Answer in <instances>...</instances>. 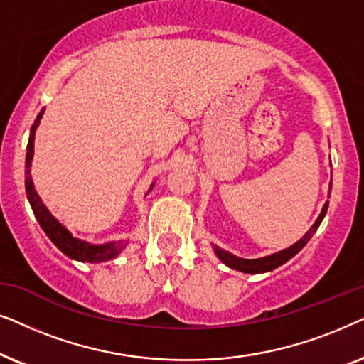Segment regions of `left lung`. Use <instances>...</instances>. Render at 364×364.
Instances as JSON below:
<instances>
[{"label": "left lung", "instance_id": "obj_1", "mask_svg": "<svg viewBox=\"0 0 364 364\" xmlns=\"http://www.w3.org/2000/svg\"><path fill=\"white\" fill-rule=\"evenodd\" d=\"M329 188H331V186H329ZM328 205H329V201L324 203V206H323V210H321V215L318 216V220L314 221V225L311 228H309V231L306 232V235H304L303 238L298 241V243H294L293 246H289V248H287V250L278 251V253L264 256V258H258V259L238 258V256L228 253V251L218 248V246H215V253H216L218 258H220L226 266H230V268H232V269L243 271V273L258 274V273H266V271H271V269L278 268V266L287 263L288 259H291L293 256L296 255L298 251H301L304 248V245H306L308 241L311 240V236L314 235V232H316L318 226L321 225L323 218H324V215H326Z\"/></svg>", "mask_w": 364, "mask_h": 364}]
</instances>
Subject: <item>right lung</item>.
<instances>
[{"mask_svg": "<svg viewBox=\"0 0 364 364\" xmlns=\"http://www.w3.org/2000/svg\"><path fill=\"white\" fill-rule=\"evenodd\" d=\"M43 113H45V109H41V113L36 116L35 123L31 126V133H30V139H28V149H26V166H24L26 168L24 169V176H26L24 178V186H26V196L33 208V213H35L36 220L43 228V231L46 232L48 238H50L53 243H55L56 248L63 251L68 258L83 261V263H101V261L113 259L126 248L128 241L119 240V241H111V243H106V245H91L88 241L77 240L66 230L65 226L61 225L60 221L56 220L55 216L51 215L50 211H48V208L43 205L41 198L38 196L31 179V159H33V153H35V133H36L38 124H40V121L43 118ZM154 185H151V188ZM151 188H149V190H151Z\"/></svg>", "mask_w": 364, "mask_h": 364, "instance_id": "right-lung-1", "label": "right lung"}]
</instances>
